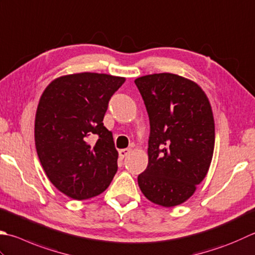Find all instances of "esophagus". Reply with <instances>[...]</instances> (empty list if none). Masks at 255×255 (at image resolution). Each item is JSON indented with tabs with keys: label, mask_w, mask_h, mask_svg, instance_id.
Segmentation results:
<instances>
[{
	"label": "esophagus",
	"mask_w": 255,
	"mask_h": 255,
	"mask_svg": "<svg viewBox=\"0 0 255 255\" xmlns=\"http://www.w3.org/2000/svg\"><path fill=\"white\" fill-rule=\"evenodd\" d=\"M130 151H131V149H122V150H119V157L124 159L128 153H130Z\"/></svg>",
	"instance_id": "34e87169"
}]
</instances>
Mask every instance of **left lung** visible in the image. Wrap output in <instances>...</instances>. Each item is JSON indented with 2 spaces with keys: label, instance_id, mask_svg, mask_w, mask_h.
<instances>
[{
  "label": "left lung",
  "instance_id": "8db88e82",
  "mask_svg": "<svg viewBox=\"0 0 255 255\" xmlns=\"http://www.w3.org/2000/svg\"><path fill=\"white\" fill-rule=\"evenodd\" d=\"M150 123L148 166L138 176L143 196L161 207L187 201L206 178L213 156L214 119L197 83L160 73L134 79Z\"/></svg>",
  "mask_w": 255,
  "mask_h": 255
}]
</instances>
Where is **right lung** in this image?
Returning <instances> with one entry per match:
<instances>
[{
  "label": "right lung",
  "instance_id": "add662e5",
  "mask_svg": "<svg viewBox=\"0 0 255 255\" xmlns=\"http://www.w3.org/2000/svg\"><path fill=\"white\" fill-rule=\"evenodd\" d=\"M126 81L98 73L61 76L48 85L35 116V146L55 187L75 200L101 194L117 172L118 152L103 119ZM92 136L98 141L89 144Z\"/></svg>",
  "mask_w": 255,
  "mask_h": 255
}]
</instances>
